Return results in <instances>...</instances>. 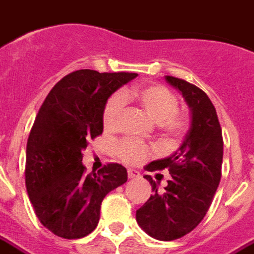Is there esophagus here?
<instances>
[{"mask_svg": "<svg viewBox=\"0 0 254 254\" xmlns=\"http://www.w3.org/2000/svg\"><path fill=\"white\" fill-rule=\"evenodd\" d=\"M139 176H141V174H139L138 171L131 170V168L127 170V177H129V179H138Z\"/></svg>", "mask_w": 254, "mask_h": 254, "instance_id": "esophagus-1", "label": "esophagus"}]
</instances>
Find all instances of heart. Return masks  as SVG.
I'll use <instances>...</instances> for the list:
<instances>
[{
	"label": "heart",
	"instance_id": "heart-1",
	"mask_svg": "<svg viewBox=\"0 0 254 254\" xmlns=\"http://www.w3.org/2000/svg\"><path fill=\"white\" fill-rule=\"evenodd\" d=\"M129 100H135L167 137L181 138L187 133L189 117L179 109L176 95L159 83L143 84L113 94L103 109V125L107 130H116L119 127L125 102ZM115 152L124 163L137 166L151 154V150L141 142L124 139L116 143Z\"/></svg>",
	"mask_w": 254,
	"mask_h": 254
}]
</instances>
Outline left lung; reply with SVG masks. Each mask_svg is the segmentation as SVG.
Returning a JSON list of instances; mask_svg holds the SVG:
<instances>
[{"mask_svg":"<svg viewBox=\"0 0 254 254\" xmlns=\"http://www.w3.org/2000/svg\"><path fill=\"white\" fill-rule=\"evenodd\" d=\"M166 79L187 100L190 129L179 151L148 166L150 171L168 170L171 180L159 191L150 175L143 176L154 194L137 210L135 218L151 238L171 241L189 234L205 218L222 177L223 137L215 107L206 92L180 78L167 75Z\"/></svg>","mask_w":254,"mask_h":254,"instance_id":"1","label":"left lung"}]
</instances>
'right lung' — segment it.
<instances>
[{
	"label": "right lung",
	"mask_w": 254,
	"mask_h": 254,
	"mask_svg": "<svg viewBox=\"0 0 254 254\" xmlns=\"http://www.w3.org/2000/svg\"><path fill=\"white\" fill-rule=\"evenodd\" d=\"M135 77L75 70L59 80L41 104L27 141L24 176L35 214L56 236L73 240L91 234L104 197L127 183V168L117 163L86 174L82 151L103 133L109 96Z\"/></svg>",
	"instance_id": "add662e5"
}]
</instances>
